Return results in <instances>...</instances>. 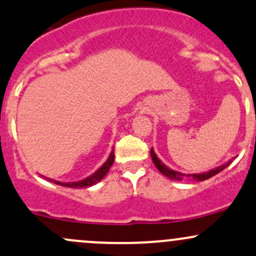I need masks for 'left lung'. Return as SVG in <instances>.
<instances>
[{
	"mask_svg": "<svg viewBox=\"0 0 256 256\" xmlns=\"http://www.w3.org/2000/svg\"><path fill=\"white\" fill-rule=\"evenodd\" d=\"M150 156H152V160H153L154 165L156 166V169H158L160 172L164 176H166V178H169L171 180H176V181H182V180L184 178H188V180H194V181H204V180H208L210 178H212V176H215L216 174H218L220 171H222L224 169H226L227 166H228L232 162V160H228L227 162H224V164L220 165V166L215 168V169H212L209 171H206V172H200V174H182V172H178V171L176 170H172L170 169V168H168L166 165L164 164V162L160 160L158 156H156V154L154 153L153 148L150 150Z\"/></svg>",
	"mask_w": 256,
	"mask_h": 256,
	"instance_id": "obj_1",
	"label": "left lung"
}]
</instances>
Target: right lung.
Wrapping results in <instances>:
<instances>
[{
  "instance_id": "obj_1",
  "label": "right lung",
  "mask_w": 256,
  "mask_h": 256,
  "mask_svg": "<svg viewBox=\"0 0 256 256\" xmlns=\"http://www.w3.org/2000/svg\"><path fill=\"white\" fill-rule=\"evenodd\" d=\"M113 162H114V150H112L110 156H109L108 159L106 160L104 164H103L97 171H94L92 175L87 176L86 178L80 180V181H75V182H60V181H56V180H52V178H47L48 181L53 182V184H60V186H63V187L86 188L90 186H94V184H97L100 180H103V178L106 175V172H108L109 169H110L112 165H113Z\"/></svg>"
}]
</instances>
